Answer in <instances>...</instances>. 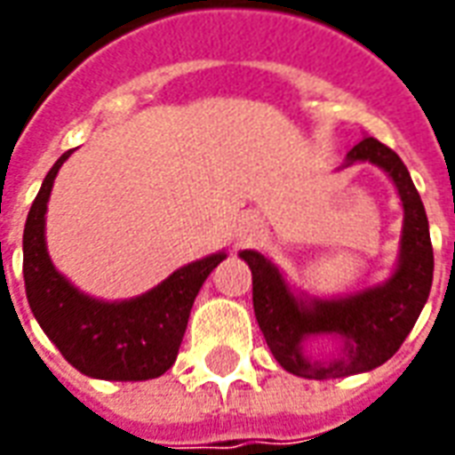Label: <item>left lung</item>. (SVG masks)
I'll return each mask as SVG.
<instances>
[{
    "label": "left lung",
    "instance_id": "8db88e82",
    "mask_svg": "<svg viewBox=\"0 0 455 455\" xmlns=\"http://www.w3.org/2000/svg\"><path fill=\"white\" fill-rule=\"evenodd\" d=\"M353 163L387 172L404 209L400 253L387 280L351 295L315 297L290 285L263 253H238L253 275V312L267 348L287 372L307 380L348 378L390 361L429 299L434 251L410 170L395 150L371 136L348 150L341 168Z\"/></svg>",
    "mask_w": 455,
    "mask_h": 455
}]
</instances>
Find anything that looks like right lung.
<instances>
[{
    "label": "right lung",
    "mask_w": 455,
    "mask_h": 455,
    "mask_svg": "<svg viewBox=\"0 0 455 455\" xmlns=\"http://www.w3.org/2000/svg\"><path fill=\"white\" fill-rule=\"evenodd\" d=\"M63 153L48 170L24 227V283L28 307L45 336L73 368L100 380L136 382L158 378L175 363L189 309L224 251L178 267L163 283L131 299L84 295L58 273L45 246V212L55 175L70 158Z\"/></svg>",
    "instance_id": "1"
}]
</instances>
